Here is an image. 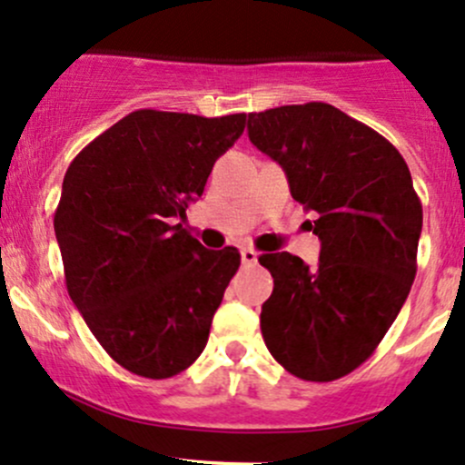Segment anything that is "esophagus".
Wrapping results in <instances>:
<instances>
[{
	"mask_svg": "<svg viewBox=\"0 0 465 465\" xmlns=\"http://www.w3.org/2000/svg\"><path fill=\"white\" fill-rule=\"evenodd\" d=\"M241 258H242V265H256V261H258V253H256V249H252V247H242L241 249Z\"/></svg>",
	"mask_w": 465,
	"mask_h": 465,
	"instance_id": "esophagus-1",
	"label": "esophagus"
}]
</instances>
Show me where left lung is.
I'll list each match as a JSON object with an SVG mask.
<instances>
[{
  "instance_id": "left-lung-1",
  "label": "left lung",
  "mask_w": 465,
  "mask_h": 465,
  "mask_svg": "<svg viewBox=\"0 0 465 465\" xmlns=\"http://www.w3.org/2000/svg\"><path fill=\"white\" fill-rule=\"evenodd\" d=\"M253 146L287 173L321 238L319 267L290 252L258 258L267 350L290 374L327 383L374 354L417 276L423 209L392 143L325 102L249 114Z\"/></svg>"
}]
</instances>
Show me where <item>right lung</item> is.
Here are the masks:
<instances>
[{
	"mask_svg": "<svg viewBox=\"0 0 465 465\" xmlns=\"http://www.w3.org/2000/svg\"><path fill=\"white\" fill-rule=\"evenodd\" d=\"M245 124L247 114L140 109L86 144L66 171L53 224L68 296L129 372L169 379L207 345L241 253L204 249L175 220L187 218Z\"/></svg>",
	"mask_w": 465,
	"mask_h": 465,
	"instance_id": "add662e5",
	"label": "right lung"
}]
</instances>
